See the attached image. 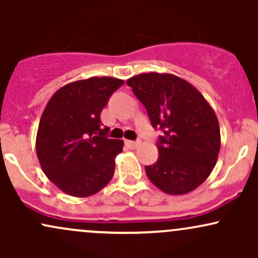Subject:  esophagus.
I'll use <instances>...</instances> for the list:
<instances>
[{
    "label": "esophagus",
    "mask_w": 258,
    "mask_h": 258,
    "mask_svg": "<svg viewBox=\"0 0 258 258\" xmlns=\"http://www.w3.org/2000/svg\"><path fill=\"white\" fill-rule=\"evenodd\" d=\"M125 144L130 149H136L141 144V141H125Z\"/></svg>",
    "instance_id": "esophagus-1"
}]
</instances>
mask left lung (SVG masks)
I'll return each instance as SVG.
<instances>
[{
  "mask_svg": "<svg viewBox=\"0 0 258 258\" xmlns=\"http://www.w3.org/2000/svg\"><path fill=\"white\" fill-rule=\"evenodd\" d=\"M146 106L155 130L159 158L146 166L148 178L167 194L198 188L210 176L221 147L215 111L189 82L170 74H141L127 80Z\"/></svg>",
  "mask_w": 258,
  "mask_h": 258,
  "instance_id": "left-lung-1",
  "label": "left lung"
}]
</instances>
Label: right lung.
Wrapping results in <instances>:
<instances>
[{
	"label": "right lung",
	"mask_w": 258,
	"mask_h": 258,
	"mask_svg": "<svg viewBox=\"0 0 258 258\" xmlns=\"http://www.w3.org/2000/svg\"><path fill=\"white\" fill-rule=\"evenodd\" d=\"M122 80L91 78L73 82L53 94L46 105L36 138L44 174L72 197L98 193L112 178L115 156L123 142L108 138L100 112Z\"/></svg>",
	"instance_id": "obj_1"
}]
</instances>
